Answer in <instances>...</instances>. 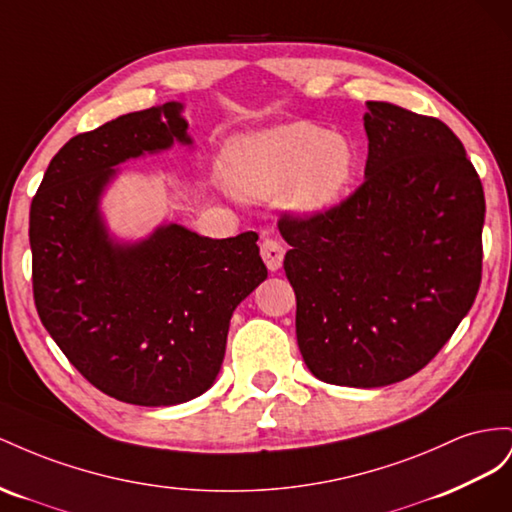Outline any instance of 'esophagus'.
Returning a JSON list of instances; mask_svg holds the SVG:
<instances>
[{
	"instance_id": "1",
	"label": "esophagus",
	"mask_w": 512,
	"mask_h": 512,
	"mask_svg": "<svg viewBox=\"0 0 512 512\" xmlns=\"http://www.w3.org/2000/svg\"><path fill=\"white\" fill-rule=\"evenodd\" d=\"M283 257H285V248L279 240L266 238L264 242H261V259L266 261L270 272H276L283 266Z\"/></svg>"
}]
</instances>
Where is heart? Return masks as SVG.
Here are the masks:
<instances>
[{
	"label": "heart",
	"instance_id": "heart-1",
	"mask_svg": "<svg viewBox=\"0 0 512 512\" xmlns=\"http://www.w3.org/2000/svg\"><path fill=\"white\" fill-rule=\"evenodd\" d=\"M354 145L311 122H294L242 139L231 152L229 178L251 199L285 192L298 214H319L334 206L352 182Z\"/></svg>",
	"mask_w": 512,
	"mask_h": 512
}]
</instances>
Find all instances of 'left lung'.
<instances>
[{
  "label": "left lung",
  "instance_id": "obj_1",
  "mask_svg": "<svg viewBox=\"0 0 512 512\" xmlns=\"http://www.w3.org/2000/svg\"><path fill=\"white\" fill-rule=\"evenodd\" d=\"M364 182L339 206L283 214L296 337L326 384L377 388L435 358L483 274L485 193L437 118L367 102Z\"/></svg>",
  "mask_w": 512,
  "mask_h": 512
}]
</instances>
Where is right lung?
Instances as JSON below:
<instances>
[{
	"instance_id": "1",
	"label": "right lung",
	"mask_w": 512,
	"mask_h": 512,
	"mask_svg": "<svg viewBox=\"0 0 512 512\" xmlns=\"http://www.w3.org/2000/svg\"><path fill=\"white\" fill-rule=\"evenodd\" d=\"M180 113V102H165L72 137L29 210L42 326L92 386L145 407L191 401L214 384L229 319L268 276L253 231L212 240L169 223L133 244L109 238L98 206L115 167L173 141L191 145Z\"/></svg>"
}]
</instances>
